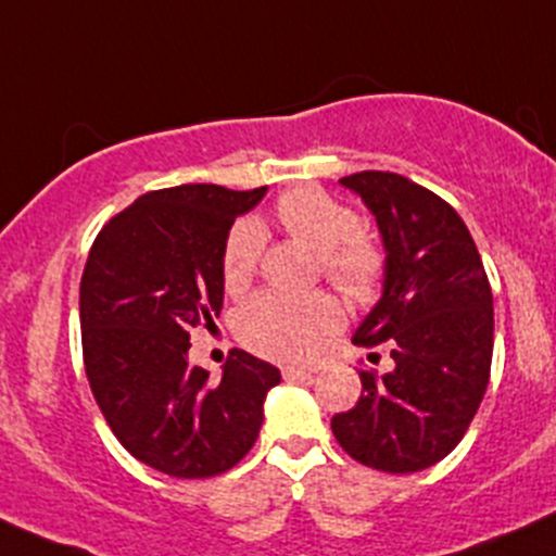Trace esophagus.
<instances>
[{
	"instance_id": "esophagus-1",
	"label": "esophagus",
	"mask_w": 556,
	"mask_h": 556,
	"mask_svg": "<svg viewBox=\"0 0 556 556\" xmlns=\"http://www.w3.org/2000/svg\"><path fill=\"white\" fill-rule=\"evenodd\" d=\"M311 375H314V369H306V367H285L282 369L285 380H308Z\"/></svg>"
}]
</instances>
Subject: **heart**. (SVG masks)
Segmentation results:
<instances>
[{"instance_id":"obj_1","label":"heart","mask_w":556,"mask_h":556,"mask_svg":"<svg viewBox=\"0 0 556 556\" xmlns=\"http://www.w3.org/2000/svg\"><path fill=\"white\" fill-rule=\"evenodd\" d=\"M277 218L295 240L319 253L321 274L340 295L367 303L380 290L386 255L371 237L358 231V213L316 187H298L277 200ZM266 235L255 218L231 227L222 253V277L227 290L250 282L264 255ZM340 314L325 295L290 298L261 292L237 311V338L250 351L277 362H301L334 332Z\"/></svg>"}]
</instances>
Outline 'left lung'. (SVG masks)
Returning a JSON list of instances; mask_svg holds the SVG:
<instances>
[{"label": "left lung", "instance_id": "left-lung-1", "mask_svg": "<svg viewBox=\"0 0 556 556\" xmlns=\"http://www.w3.org/2000/svg\"><path fill=\"white\" fill-rule=\"evenodd\" d=\"M340 185L375 213L388 253L382 298L353 343H386L393 369L358 371L362 399L334 414L332 432L362 465L419 472L456 448L485 395L491 285L465 222L435 192L390 170H362Z\"/></svg>", "mask_w": 556, "mask_h": 556}]
</instances>
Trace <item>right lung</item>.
<instances>
[{
	"mask_svg": "<svg viewBox=\"0 0 556 556\" xmlns=\"http://www.w3.org/2000/svg\"><path fill=\"white\" fill-rule=\"evenodd\" d=\"M266 187L181 185L137 198L100 229L81 277L84 367L110 430L170 478H213L253 448L279 369L229 353L222 380L189 367V332L224 306L231 224Z\"/></svg>",
	"mask_w": 556,
	"mask_h": 556,
	"instance_id": "add662e5",
	"label": "right lung"
}]
</instances>
